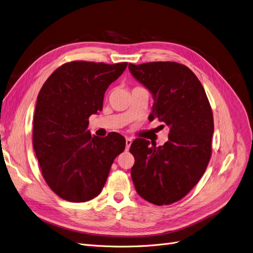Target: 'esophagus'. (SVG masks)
<instances>
[{"instance_id":"esophagus-1","label":"esophagus","mask_w":253,"mask_h":253,"mask_svg":"<svg viewBox=\"0 0 253 253\" xmlns=\"http://www.w3.org/2000/svg\"><path fill=\"white\" fill-rule=\"evenodd\" d=\"M133 142V139L132 138H128V137H126V149H129V147H131V144Z\"/></svg>"}]
</instances>
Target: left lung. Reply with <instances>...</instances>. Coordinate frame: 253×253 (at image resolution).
<instances>
[{"instance_id":"left-lung-1","label":"left lung","mask_w":253,"mask_h":253,"mask_svg":"<svg viewBox=\"0 0 253 253\" xmlns=\"http://www.w3.org/2000/svg\"><path fill=\"white\" fill-rule=\"evenodd\" d=\"M133 77L154 99L151 118L170 127L169 140L156 147L135 139L131 176L143 200L157 206L185 197L205 173L211 157L213 114L206 91L194 73L176 62L129 63Z\"/></svg>"}]
</instances>
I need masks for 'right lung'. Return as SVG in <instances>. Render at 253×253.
Returning <instances> with one entry per match:
<instances>
[{"label":"right lung","instance_id":"1","mask_svg":"<svg viewBox=\"0 0 253 253\" xmlns=\"http://www.w3.org/2000/svg\"><path fill=\"white\" fill-rule=\"evenodd\" d=\"M127 63L73 61L53 72L37 98L33 144L42 175L61 198L84 203L100 194L112 164L126 148L118 133L100 138L87 131L102 110L105 90Z\"/></svg>","mask_w":253,"mask_h":253}]
</instances>
